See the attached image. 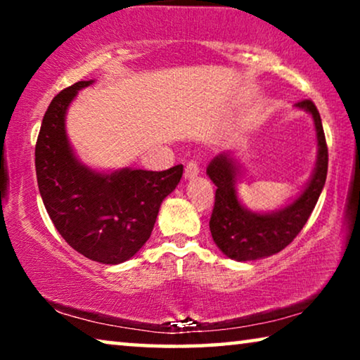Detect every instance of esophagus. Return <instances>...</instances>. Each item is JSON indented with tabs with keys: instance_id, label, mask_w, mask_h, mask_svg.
<instances>
[{
	"instance_id": "obj_1",
	"label": "esophagus",
	"mask_w": 360,
	"mask_h": 360,
	"mask_svg": "<svg viewBox=\"0 0 360 360\" xmlns=\"http://www.w3.org/2000/svg\"><path fill=\"white\" fill-rule=\"evenodd\" d=\"M200 174V165L196 160H190L185 167V179H195Z\"/></svg>"
}]
</instances>
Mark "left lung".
Listing matches in <instances>:
<instances>
[{
	"mask_svg": "<svg viewBox=\"0 0 360 360\" xmlns=\"http://www.w3.org/2000/svg\"><path fill=\"white\" fill-rule=\"evenodd\" d=\"M314 120L318 136V162L314 174L303 193L287 208L270 214L250 213L236 195L238 164L229 154H219L210 162L206 174L216 185L214 206L210 218V231L216 245L229 259L255 260L277 254L297 238L316 206L328 175V146L321 116L311 100L297 103Z\"/></svg>",
	"mask_w": 360,
	"mask_h": 360,
	"instance_id": "obj_1",
	"label": "left lung"
}]
</instances>
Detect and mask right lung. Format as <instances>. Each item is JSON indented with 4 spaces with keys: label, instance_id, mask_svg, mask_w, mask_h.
I'll list each match as a JSON object with an SVG mask.
<instances>
[{
    "label": "right lung",
    "instance_id": "obj_1",
    "mask_svg": "<svg viewBox=\"0 0 360 360\" xmlns=\"http://www.w3.org/2000/svg\"><path fill=\"white\" fill-rule=\"evenodd\" d=\"M77 82L53 98L36 142V175L44 206L58 234L85 257L101 264L131 259L150 238L160 203L179 185L184 165L169 170L98 174L75 159L65 134V112Z\"/></svg>",
    "mask_w": 360,
    "mask_h": 360
}]
</instances>
